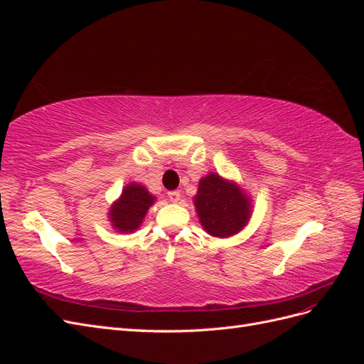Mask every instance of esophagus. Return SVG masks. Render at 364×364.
<instances>
[{
  "label": "esophagus",
  "mask_w": 364,
  "mask_h": 364,
  "mask_svg": "<svg viewBox=\"0 0 364 364\" xmlns=\"http://www.w3.org/2000/svg\"><path fill=\"white\" fill-rule=\"evenodd\" d=\"M168 199L173 203H178L181 200V193L179 191H170L168 193Z\"/></svg>",
  "instance_id": "34e87169"
}]
</instances>
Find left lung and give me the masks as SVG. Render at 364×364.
I'll return each instance as SVG.
<instances>
[{
	"label": "left lung",
	"mask_w": 364,
	"mask_h": 364,
	"mask_svg": "<svg viewBox=\"0 0 364 364\" xmlns=\"http://www.w3.org/2000/svg\"><path fill=\"white\" fill-rule=\"evenodd\" d=\"M194 206L203 229L209 235L226 238L243 229L250 218V199L240 186L209 173L199 182Z\"/></svg>",
	"instance_id": "8db88e82"
}]
</instances>
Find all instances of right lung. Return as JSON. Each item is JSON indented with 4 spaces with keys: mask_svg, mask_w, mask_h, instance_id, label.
Returning <instances> with one entry per match:
<instances>
[{
    "mask_svg": "<svg viewBox=\"0 0 364 364\" xmlns=\"http://www.w3.org/2000/svg\"><path fill=\"white\" fill-rule=\"evenodd\" d=\"M153 203L155 196H151L146 186L132 182L124 186L119 199L112 203L109 220L118 232H135Z\"/></svg>",
    "mask_w": 364,
    "mask_h": 364,
    "instance_id": "obj_1",
    "label": "right lung"
}]
</instances>
